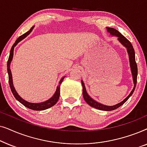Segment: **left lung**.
Here are the masks:
<instances>
[{
  "label": "left lung",
  "instance_id": "8db88e82",
  "mask_svg": "<svg viewBox=\"0 0 147 147\" xmlns=\"http://www.w3.org/2000/svg\"><path fill=\"white\" fill-rule=\"evenodd\" d=\"M107 31L110 35L116 36L118 37V40L120 42V43L122 44L124 47L126 48V50L128 51V56H129V61H130V68H131V72L132 75V78H133V82H134V88L130 92L129 95L124 99L123 101H122L120 103L114 106H106L103 105V104L99 103V102L95 101V100L92 99L90 96L88 95L87 92H86L85 85H84V82L82 80V85L83 87V96L85 101L87 102L88 105H90L92 107L95 108L96 109L100 110H104V111H110V110H115L116 108H119L120 106H122V104H124L125 102L127 101L128 98L132 96V94H133V92L135 90L136 85V82H137V74H138V68L137 65H136V60H135V53H134V48L132 47V45L131 43L126 39V38L122 35L119 31L117 30L114 29V28H110L107 27Z\"/></svg>",
  "mask_w": 147,
  "mask_h": 147
}]
</instances>
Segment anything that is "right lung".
<instances>
[{"label": "right lung", "instance_id": "obj_1", "mask_svg": "<svg viewBox=\"0 0 147 147\" xmlns=\"http://www.w3.org/2000/svg\"><path fill=\"white\" fill-rule=\"evenodd\" d=\"M34 28L33 27H32L31 28V29L29 30V31H27V33H25V34H23V35L20 36V37L18 38V39L16 40L15 43L13 44V46H12L11 51H10V55H9V59H8L7 61V71H8V74H9V85H10V88H11V92L15 96V98L17 99L18 101H19L20 103H21L22 104H23L25 107H27L28 108L31 110H46L47 108H49L53 106L55 104L57 103L58 100L59 98V95H60V90H59V88H60V84L62 83L63 80L64 79V78L63 77L60 80V81L59 82V86H57V89H56V91L54 94V95L52 96V97L49 99L48 100H46L45 102H41V103H31V102H29L27 101H26L24 99H23L21 96H20L19 94H17V91H16L15 88L13 86V77H12V74H11V68H10V65H11V62L13 59V51H14V48L16 45H17L18 43H19L20 41H22L23 39L27 37V35H29L31 32L33 31V29Z\"/></svg>", "mask_w": 147, "mask_h": 147}]
</instances>
